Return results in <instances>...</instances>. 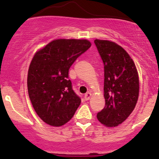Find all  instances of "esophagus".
Returning a JSON list of instances; mask_svg holds the SVG:
<instances>
[{
	"mask_svg": "<svg viewBox=\"0 0 159 159\" xmlns=\"http://www.w3.org/2000/svg\"><path fill=\"white\" fill-rule=\"evenodd\" d=\"M90 97H91V93H86V94H85V96H84L85 100H89V99H90Z\"/></svg>",
	"mask_w": 159,
	"mask_h": 159,
	"instance_id": "obj_1",
	"label": "esophagus"
}]
</instances>
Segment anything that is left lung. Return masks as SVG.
<instances>
[{
	"label": "left lung",
	"mask_w": 159,
	"mask_h": 159,
	"mask_svg": "<svg viewBox=\"0 0 159 159\" xmlns=\"http://www.w3.org/2000/svg\"><path fill=\"white\" fill-rule=\"evenodd\" d=\"M104 64L105 107L97 113L107 127L123 122L134 110L139 98V82L133 60L122 47L109 40H95Z\"/></svg>",
	"instance_id": "1"
}]
</instances>
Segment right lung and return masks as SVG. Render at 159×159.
Here are the masks:
<instances>
[{"label":"right lung","mask_w":159,"mask_h":159,"mask_svg":"<svg viewBox=\"0 0 159 159\" xmlns=\"http://www.w3.org/2000/svg\"><path fill=\"white\" fill-rule=\"evenodd\" d=\"M91 43L60 39L35 53L27 76V89L34 110L47 124L61 126L72 119L81 102L69 80V70Z\"/></svg>","instance_id":"right-lung-1"}]
</instances>
